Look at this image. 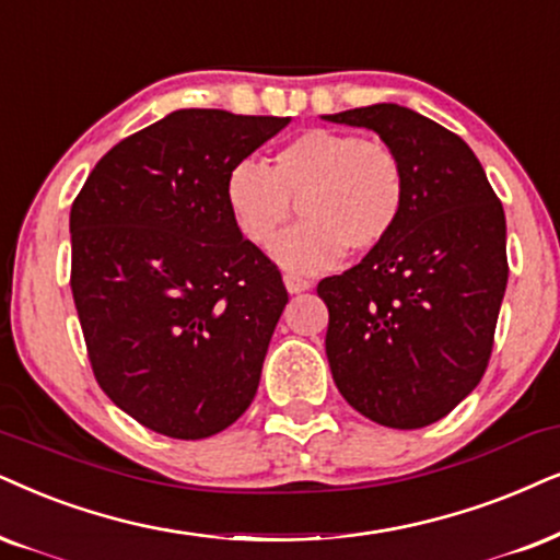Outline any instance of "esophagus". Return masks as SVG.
Masks as SVG:
<instances>
[{
  "label": "esophagus",
  "instance_id": "esophagus-1",
  "mask_svg": "<svg viewBox=\"0 0 560 560\" xmlns=\"http://www.w3.org/2000/svg\"><path fill=\"white\" fill-rule=\"evenodd\" d=\"M284 287H287L289 294H302V292H307V289L313 284H310L307 279H302V276H296V273H284Z\"/></svg>",
  "mask_w": 560,
  "mask_h": 560
}]
</instances>
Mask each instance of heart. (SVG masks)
Segmentation results:
<instances>
[{"label": "heart", "instance_id": "1", "mask_svg": "<svg viewBox=\"0 0 560 560\" xmlns=\"http://www.w3.org/2000/svg\"><path fill=\"white\" fill-rule=\"evenodd\" d=\"M406 190V170L390 147L330 129L287 141L271 170L237 162L224 183L240 235L256 247L271 245L300 203L304 222L273 245L276 264L296 273L336 266L346 247H380L398 228Z\"/></svg>", "mask_w": 560, "mask_h": 560}]
</instances>
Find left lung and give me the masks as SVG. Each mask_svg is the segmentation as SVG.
<instances>
[{"label": "left lung", "instance_id": "8db88e82", "mask_svg": "<svg viewBox=\"0 0 560 560\" xmlns=\"http://www.w3.org/2000/svg\"><path fill=\"white\" fill-rule=\"evenodd\" d=\"M380 133L406 170L398 228L317 294L332 380L349 406L421 429L476 390L506 292V219L468 144L395 103L323 116Z\"/></svg>", "mask_w": 560, "mask_h": 560}]
</instances>
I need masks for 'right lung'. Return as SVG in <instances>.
Instances as JSON below:
<instances>
[{
    "instance_id": "add662e5",
    "label": "right lung",
    "mask_w": 560,
    "mask_h": 560,
    "mask_svg": "<svg viewBox=\"0 0 560 560\" xmlns=\"http://www.w3.org/2000/svg\"><path fill=\"white\" fill-rule=\"evenodd\" d=\"M289 121L173 110L118 141L74 198L72 294L92 372L158 434H219L256 398L289 296L240 235L224 183Z\"/></svg>"
}]
</instances>
